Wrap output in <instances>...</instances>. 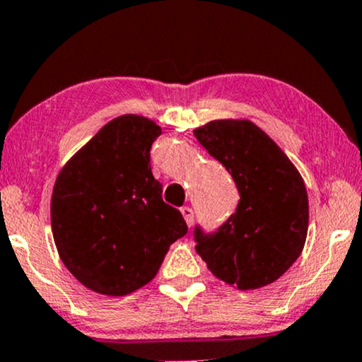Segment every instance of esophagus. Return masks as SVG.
Wrapping results in <instances>:
<instances>
[{
    "label": "esophagus",
    "instance_id": "esophagus-1",
    "mask_svg": "<svg viewBox=\"0 0 362 362\" xmlns=\"http://www.w3.org/2000/svg\"><path fill=\"white\" fill-rule=\"evenodd\" d=\"M180 213H182V216H184L187 226H189V228L192 226V223H194V211L190 209V207H182Z\"/></svg>",
    "mask_w": 362,
    "mask_h": 362
}]
</instances>
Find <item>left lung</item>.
<instances>
[{
    "mask_svg": "<svg viewBox=\"0 0 362 362\" xmlns=\"http://www.w3.org/2000/svg\"><path fill=\"white\" fill-rule=\"evenodd\" d=\"M231 173L240 201L218 230L195 224V250L218 279L238 289L272 284L301 255L308 195L289 158L250 120H213L194 131Z\"/></svg>",
    "mask_w": 362,
    "mask_h": 362,
    "instance_id": "left-lung-1",
    "label": "left lung"
}]
</instances>
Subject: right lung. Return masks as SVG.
I'll use <instances>...</instances> for the list:
<instances>
[{"instance_id":"add662e5","label":"right lung","mask_w":362,"mask_h":362,"mask_svg":"<svg viewBox=\"0 0 362 362\" xmlns=\"http://www.w3.org/2000/svg\"><path fill=\"white\" fill-rule=\"evenodd\" d=\"M160 126L139 115L110 120L57 175L52 235L62 264L107 296L143 288L170 245L187 235L184 216L161 199L149 151Z\"/></svg>"}]
</instances>
